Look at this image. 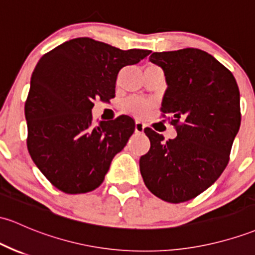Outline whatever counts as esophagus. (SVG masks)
I'll return each instance as SVG.
<instances>
[{
    "label": "esophagus",
    "instance_id": "34e87169",
    "mask_svg": "<svg viewBox=\"0 0 255 255\" xmlns=\"http://www.w3.org/2000/svg\"><path fill=\"white\" fill-rule=\"evenodd\" d=\"M144 129H145V125L140 121H136L135 122V126H134V130H135V133H144Z\"/></svg>",
    "mask_w": 255,
    "mask_h": 255
}]
</instances>
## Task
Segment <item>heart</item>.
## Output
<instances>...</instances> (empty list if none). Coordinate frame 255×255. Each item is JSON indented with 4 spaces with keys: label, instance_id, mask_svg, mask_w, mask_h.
Masks as SVG:
<instances>
[{
    "label": "heart",
    "instance_id": "1",
    "mask_svg": "<svg viewBox=\"0 0 255 255\" xmlns=\"http://www.w3.org/2000/svg\"><path fill=\"white\" fill-rule=\"evenodd\" d=\"M125 110L127 111V113L134 115V116L144 117L149 114L150 104L147 102H144V100L133 99L126 103Z\"/></svg>",
    "mask_w": 255,
    "mask_h": 255
}]
</instances>
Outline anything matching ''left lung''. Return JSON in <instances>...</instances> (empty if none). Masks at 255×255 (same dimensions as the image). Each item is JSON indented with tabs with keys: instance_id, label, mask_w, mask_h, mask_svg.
I'll return each mask as SVG.
<instances>
[{
	"instance_id": "1",
	"label": "left lung",
	"mask_w": 255,
	"mask_h": 255,
	"mask_svg": "<svg viewBox=\"0 0 255 255\" xmlns=\"http://www.w3.org/2000/svg\"><path fill=\"white\" fill-rule=\"evenodd\" d=\"M168 88L162 113L172 115L177 136L163 141L151 128L149 152L139 161L142 180L161 200L180 203L213 185L229 162L241 125L240 91L234 75L197 48L152 53Z\"/></svg>"
}]
</instances>
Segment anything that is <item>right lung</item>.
Masks as SVG:
<instances>
[{
  "label": "right lung",
  "mask_w": 255,
  "mask_h": 255,
  "mask_svg": "<svg viewBox=\"0 0 255 255\" xmlns=\"http://www.w3.org/2000/svg\"><path fill=\"white\" fill-rule=\"evenodd\" d=\"M150 53L78 37L55 47L37 63L25 103L27 150L42 174L60 191L85 194L104 181L135 123L121 115L96 125L94 100L114 98L121 69Z\"/></svg>",
  "instance_id": "add662e5"
}]
</instances>
